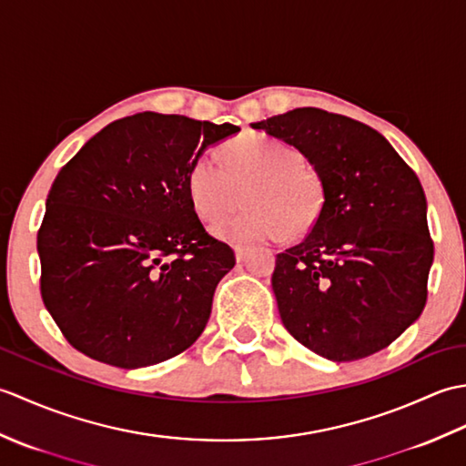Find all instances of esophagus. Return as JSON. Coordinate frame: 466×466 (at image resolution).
<instances>
[{"label": "esophagus", "instance_id": "obj_1", "mask_svg": "<svg viewBox=\"0 0 466 466\" xmlns=\"http://www.w3.org/2000/svg\"><path fill=\"white\" fill-rule=\"evenodd\" d=\"M248 252H250V248L248 246H234V254H236V260L238 262H244L246 260V256H248Z\"/></svg>", "mask_w": 466, "mask_h": 466}]
</instances>
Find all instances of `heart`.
<instances>
[{
	"mask_svg": "<svg viewBox=\"0 0 466 466\" xmlns=\"http://www.w3.org/2000/svg\"><path fill=\"white\" fill-rule=\"evenodd\" d=\"M222 167L208 157L186 174V192L196 216L214 224L234 210L246 190V210L214 228L226 242H258L302 236L319 224L326 184L304 164L299 147L262 134H242L220 147Z\"/></svg>",
	"mask_w": 466,
	"mask_h": 466,
	"instance_id": "1",
	"label": "heart"
}]
</instances>
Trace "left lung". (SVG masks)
I'll return each instance as SVG.
<instances>
[{
	"mask_svg": "<svg viewBox=\"0 0 466 466\" xmlns=\"http://www.w3.org/2000/svg\"><path fill=\"white\" fill-rule=\"evenodd\" d=\"M250 126L299 147L326 184L319 224L276 254L272 290L286 330L334 362L386 349L429 294L434 246L417 174L370 126L319 107Z\"/></svg>",
	"mask_w": 466,
	"mask_h": 466,
	"instance_id": "1",
	"label": "left lung"
}]
</instances>
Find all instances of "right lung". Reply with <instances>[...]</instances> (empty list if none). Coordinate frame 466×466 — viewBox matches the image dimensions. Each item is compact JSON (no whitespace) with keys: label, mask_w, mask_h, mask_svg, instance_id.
<instances>
[{"label":"right lung","mask_w":466,"mask_h":466,"mask_svg":"<svg viewBox=\"0 0 466 466\" xmlns=\"http://www.w3.org/2000/svg\"><path fill=\"white\" fill-rule=\"evenodd\" d=\"M238 126L142 112L107 124L49 187L39 290L76 350L117 369L196 342L236 264L187 200L186 174Z\"/></svg>","instance_id":"obj_1"}]
</instances>
